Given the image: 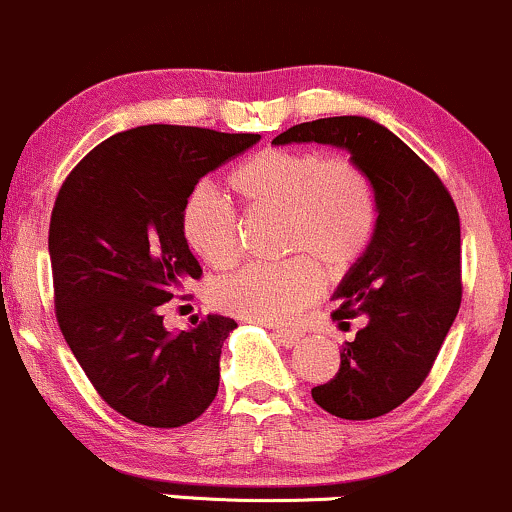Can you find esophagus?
Returning <instances> with one entry per match:
<instances>
[{
	"instance_id": "obj_1",
	"label": "esophagus",
	"mask_w": 512,
	"mask_h": 512,
	"mask_svg": "<svg viewBox=\"0 0 512 512\" xmlns=\"http://www.w3.org/2000/svg\"><path fill=\"white\" fill-rule=\"evenodd\" d=\"M273 333H275V338H278V343H283L285 348L297 346V343H300V338H302L300 331H292V329H275Z\"/></svg>"
}]
</instances>
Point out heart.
<instances>
[{
  "label": "heart",
  "instance_id": "obj_1",
  "mask_svg": "<svg viewBox=\"0 0 512 512\" xmlns=\"http://www.w3.org/2000/svg\"><path fill=\"white\" fill-rule=\"evenodd\" d=\"M229 186L251 210L283 212V251L302 254L283 263H249L212 287L217 307L241 319L292 321L324 287L314 260L329 273H346L375 239L380 217L375 183L350 157L263 149L232 171ZM181 232L212 268L237 261V212L205 183L183 198Z\"/></svg>",
  "mask_w": 512,
  "mask_h": 512
}]
</instances>
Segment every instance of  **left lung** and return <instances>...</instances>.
I'll use <instances>...</instances> for the list:
<instances>
[{"instance_id": "obj_1", "label": "left lung", "mask_w": 512, "mask_h": 512, "mask_svg": "<svg viewBox=\"0 0 512 512\" xmlns=\"http://www.w3.org/2000/svg\"><path fill=\"white\" fill-rule=\"evenodd\" d=\"M319 142L346 149L370 174L377 232L333 292V319L367 317L341 350L336 377L312 389L331 416L367 421L421 387L462 302V241L455 200L392 130L363 116L319 118L280 132L273 145Z\"/></svg>"}]
</instances>
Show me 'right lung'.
Segmentation results:
<instances>
[{"instance_id": "1", "label": "right lung", "mask_w": 512, "mask_h": 512, "mask_svg": "<svg viewBox=\"0 0 512 512\" xmlns=\"http://www.w3.org/2000/svg\"><path fill=\"white\" fill-rule=\"evenodd\" d=\"M258 140L140 125L91 149L57 193L48 234L57 324L101 399L140 426H186L217 396L237 321L208 314L174 333L162 304L203 273L181 232L183 198Z\"/></svg>"}]
</instances>
